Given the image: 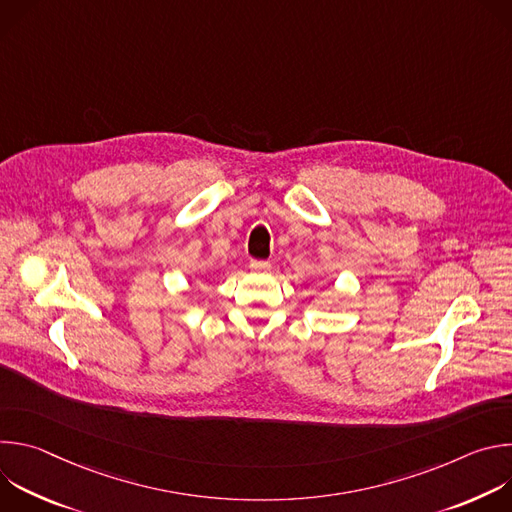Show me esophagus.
<instances>
[{"instance_id":"34e87169","label":"esophagus","mask_w":512,"mask_h":512,"mask_svg":"<svg viewBox=\"0 0 512 512\" xmlns=\"http://www.w3.org/2000/svg\"><path fill=\"white\" fill-rule=\"evenodd\" d=\"M249 267H251L253 271H269V269H271V263H267V261H257V259H253V261L249 263Z\"/></svg>"}]
</instances>
